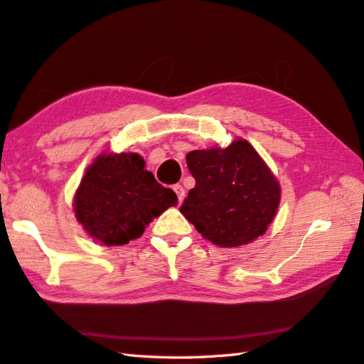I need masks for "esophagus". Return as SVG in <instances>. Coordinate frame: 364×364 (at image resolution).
I'll use <instances>...</instances> for the list:
<instances>
[{
    "mask_svg": "<svg viewBox=\"0 0 364 364\" xmlns=\"http://www.w3.org/2000/svg\"><path fill=\"white\" fill-rule=\"evenodd\" d=\"M173 191H175V193H176V197H178V201L181 203L183 200H184V188H183V186L181 184H175L173 186Z\"/></svg>",
    "mask_w": 364,
    "mask_h": 364,
    "instance_id": "esophagus-1",
    "label": "esophagus"
}]
</instances>
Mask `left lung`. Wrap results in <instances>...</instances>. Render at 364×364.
Instances as JSON below:
<instances>
[{"mask_svg":"<svg viewBox=\"0 0 364 364\" xmlns=\"http://www.w3.org/2000/svg\"><path fill=\"white\" fill-rule=\"evenodd\" d=\"M196 178L180 213L203 237L222 248L265 234L281 201V186L248 141L193 150L186 156Z\"/></svg>","mask_w":364,"mask_h":364,"instance_id":"left-lung-1","label":"left lung"}]
</instances>
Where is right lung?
I'll return each instance as SVG.
<instances>
[{
  "mask_svg": "<svg viewBox=\"0 0 364 364\" xmlns=\"http://www.w3.org/2000/svg\"><path fill=\"white\" fill-rule=\"evenodd\" d=\"M176 193L159 184L138 154H104L88 166L74 197L77 222L92 239L119 247L138 239Z\"/></svg>",
  "mask_w": 364,
  "mask_h": 364,
  "instance_id": "1",
  "label": "right lung"
}]
</instances>
